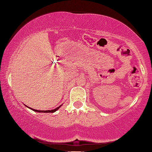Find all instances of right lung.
Masks as SVG:
<instances>
[{
  "mask_svg": "<svg viewBox=\"0 0 152 152\" xmlns=\"http://www.w3.org/2000/svg\"><path fill=\"white\" fill-rule=\"evenodd\" d=\"M60 106H58V107H57L56 109H53V110H47V111H41V110H36V109H32L33 111H36V112H42V113H53V112H55L56 111H57V110H58L59 108H60Z\"/></svg>",
  "mask_w": 152,
  "mask_h": 152,
  "instance_id": "1",
  "label": "right lung"
}]
</instances>
